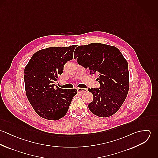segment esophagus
<instances>
[{
	"label": "esophagus",
	"mask_w": 158,
	"mask_h": 158,
	"mask_svg": "<svg viewBox=\"0 0 158 158\" xmlns=\"http://www.w3.org/2000/svg\"><path fill=\"white\" fill-rule=\"evenodd\" d=\"M87 91L86 89L85 88H77V92L78 93H84Z\"/></svg>",
	"instance_id": "esophagus-1"
}]
</instances>
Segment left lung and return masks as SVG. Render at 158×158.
Instances as JSON below:
<instances>
[{
	"instance_id": "1",
	"label": "left lung",
	"mask_w": 158,
	"mask_h": 158,
	"mask_svg": "<svg viewBox=\"0 0 158 158\" xmlns=\"http://www.w3.org/2000/svg\"><path fill=\"white\" fill-rule=\"evenodd\" d=\"M74 52L78 64L98 73L100 88H90L93 100L88 105L91 113L107 117L116 113L125 101L129 89L128 64L115 47L101 43L80 45Z\"/></svg>"
}]
</instances>
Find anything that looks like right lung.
Masks as SVG:
<instances>
[{"mask_svg": "<svg viewBox=\"0 0 158 158\" xmlns=\"http://www.w3.org/2000/svg\"><path fill=\"white\" fill-rule=\"evenodd\" d=\"M76 45L52 47L36 52L24 69L26 95L35 112L41 117L56 120L64 117L76 89H64L55 85L64 66L73 58Z\"/></svg>", "mask_w": 158, "mask_h": 158, "instance_id": "right-lung-1", "label": "right lung"}]
</instances>
